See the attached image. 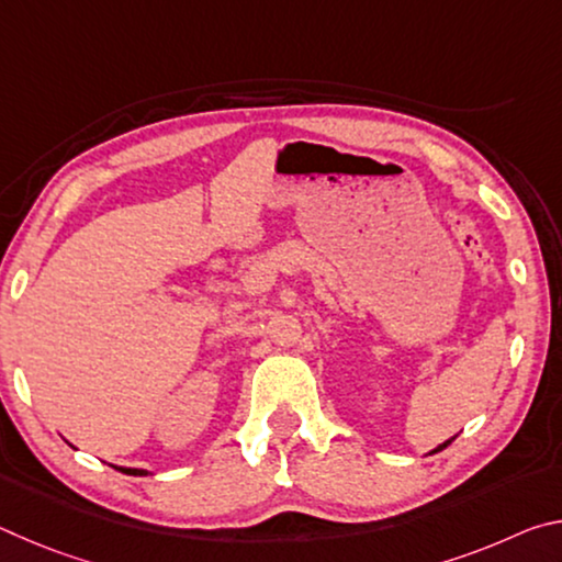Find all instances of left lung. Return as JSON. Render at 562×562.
Returning a JSON list of instances; mask_svg holds the SVG:
<instances>
[{
	"label": "left lung",
	"mask_w": 562,
	"mask_h": 562,
	"mask_svg": "<svg viewBox=\"0 0 562 562\" xmlns=\"http://www.w3.org/2000/svg\"><path fill=\"white\" fill-rule=\"evenodd\" d=\"M453 439H456V436H453ZM453 439H449V441H446V443H441V446H439V449H434L431 453H436V451H441V449H446V446H449V443H451Z\"/></svg>",
	"instance_id": "1"
}]
</instances>
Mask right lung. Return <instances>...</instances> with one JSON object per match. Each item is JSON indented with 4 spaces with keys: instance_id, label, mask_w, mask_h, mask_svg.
I'll list each match as a JSON object with an SVG mask.
<instances>
[{
    "instance_id": "obj_1",
    "label": "right lung",
    "mask_w": 562,
    "mask_h": 562,
    "mask_svg": "<svg viewBox=\"0 0 562 562\" xmlns=\"http://www.w3.org/2000/svg\"><path fill=\"white\" fill-rule=\"evenodd\" d=\"M113 469H119L121 473H128V475H148V471L144 469H121V465H113Z\"/></svg>"
}]
</instances>
